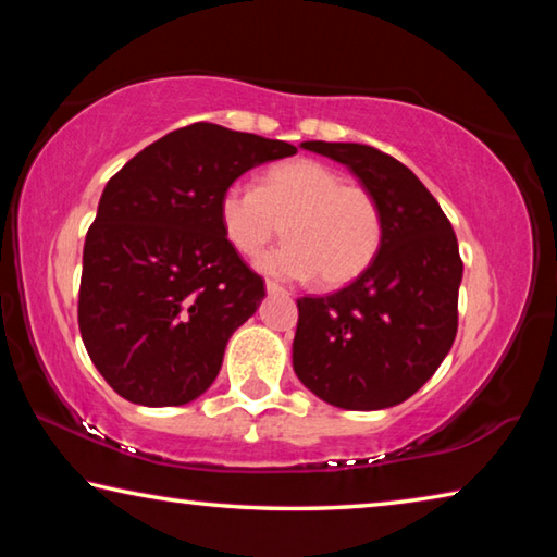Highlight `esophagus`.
<instances>
[{"label": "esophagus", "mask_w": 557, "mask_h": 557, "mask_svg": "<svg viewBox=\"0 0 557 557\" xmlns=\"http://www.w3.org/2000/svg\"><path fill=\"white\" fill-rule=\"evenodd\" d=\"M265 289H268V295H289L285 287L277 285V282H272V280L265 282Z\"/></svg>", "instance_id": "obj_1"}]
</instances>
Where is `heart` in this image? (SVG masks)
<instances>
[{
    "label": "heart",
    "mask_w": 557,
    "mask_h": 557,
    "mask_svg": "<svg viewBox=\"0 0 557 557\" xmlns=\"http://www.w3.org/2000/svg\"><path fill=\"white\" fill-rule=\"evenodd\" d=\"M223 235L243 256H258L282 233L287 245L258 260L268 275L344 287L373 265L383 243L379 201L363 186L314 159L270 166L258 188L231 184L219 199Z\"/></svg>",
    "instance_id": "1"
}]
</instances>
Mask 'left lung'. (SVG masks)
<instances>
[{
	"mask_svg": "<svg viewBox=\"0 0 557 557\" xmlns=\"http://www.w3.org/2000/svg\"><path fill=\"white\" fill-rule=\"evenodd\" d=\"M351 169L379 201L383 243L373 265L326 297L297 299V379L344 410L408 400L457 336V235L425 184L391 154L356 143H305Z\"/></svg>",
	"mask_w": 557,
	"mask_h": 557,
	"instance_id": "1",
	"label": "left lung"
}]
</instances>
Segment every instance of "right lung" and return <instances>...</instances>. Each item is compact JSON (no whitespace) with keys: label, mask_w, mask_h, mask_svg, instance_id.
I'll return each instance as SVG.
<instances>
[{"label":"right lung","mask_w":557,"mask_h":557,"mask_svg":"<svg viewBox=\"0 0 557 557\" xmlns=\"http://www.w3.org/2000/svg\"><path fill=\"white\" fill-rule=\"evenodd\" d=\"M292 154L282 139L194 122L110 178L83 248L78 326L122 398L166 408L211 388L225 344L265 297L223 235L219 199L248 169Z\"/></svg>","instance_id":"add662e5"}]
</instances>
